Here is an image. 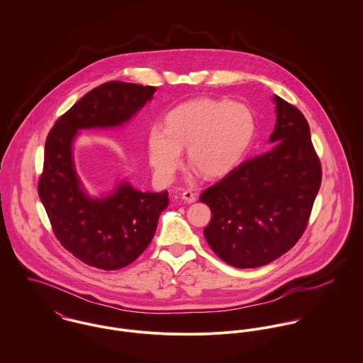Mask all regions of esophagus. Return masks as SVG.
<instances>
[{"mask_svg":"<svg viewBox=\"0 0 363 363\" xmlns=\"http://www.w3.org/2000/svg\"><path fill=\"white\" fill-rule=\"evenodd\" d=\"M182 199L186 201V203H194L197 199H196V194L193 193V191H190V190H184L182 194Z\"/></svg>","mask_w":363,"mask_h":363,"instance_id":"esophagus-1","label":"esophagus"}]
</instances>
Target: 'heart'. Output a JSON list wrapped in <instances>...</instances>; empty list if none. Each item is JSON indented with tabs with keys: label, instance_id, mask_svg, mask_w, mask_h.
<instances>
[{
	"label": "heart",
	"instance_id": "heart-1",
	"mask_svg": "<svg viewBox=\"0 0 363 363\" xmlns=\"http://www.w3.org/2000/svg\"><path fill=\"white\" fill-rule=\"evenodd\" d=\"M255 133V116L245 104L211 98L187 101L166 113L164 127H150V163L160 182L170 183L187 147L189 162L206 177H219L242 160Z\"/></svg>",
	"mask_w": 363,
	"mask_h": 363
}]
</instances>
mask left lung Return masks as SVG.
Returning <instances> with one entry per match:
<instances>
[{
	"instance_id": "1",
	"label": "left lung",
	"mask_w": 363,
	"mask_h": 363,
	"mask_svg": "<svg viewBox=\"0 0 363 363\" xmlns=\"http://www.w3.org/2000/svg\"><path fill=\"white\" fill-rule=\"evenodd\" d=\"M277 123L261 155L245 160L208 187L204 228L209 247L236 268H256L281 257L303 235L321 184L309 124L295 106L274 95Z\"/></svg>"
}]
</instances>
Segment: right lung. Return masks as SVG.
Instances as JSON below:
<instances>
[{
  "label": "right lung",
  "instance_id": "obj_1",
  "mask_svg": "<svg viewBox=\"0 0 363 363\" xmlns=\"http://www.w3.org/2000/svg\"><path fill=\"white\" fill-rule=\"evenodd\" d=\"M155 86L111 81L81 98L54 124L45 147L39 197L54 235L77 259L106 271L118 269L151 243L167 191L143 193L121 180L106 196H92L74 160L81 130H113L127 124L154 99Z\"/></svg>",
  "mask_w": 363,
  "mask_h": 363
}]
</instances>
